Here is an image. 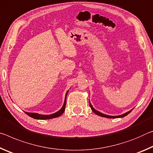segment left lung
<instances>
[{
	"instance_id": "obj_1",
	"label": "left lung",
	"mask_w": 153,
	"mask_h": 153,
	"mask_svg": "<svg viewBox=\"0 0 153 153\" xmlns=\"http://www.w3.org/2000/svg\"><path fill=\"white\" fill-rule=\"evenodd\" d=\"M89 105H90V107H91V108L92 111H93L94 112H95V113H96V114L99 115V116H100V117H106V118H111V119H115V118H120V117H126V115L128 114L129 113H130V112H131V111H132V110H131V111L127 112H126V113H125L123 114H121V115H119V116H109V115H106V114H102V113H101V112H100L99 111H96V110H95L94 108H93V106H92V105L91 104V103H90V102H89Z\"/></svg>"
}]
</instances>
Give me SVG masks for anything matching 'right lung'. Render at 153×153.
Returning <instances> with one entry per match:
<instances>
[{
	"mask_svg": "<svg viewBox=\"0 0 153 153\" xmlns=\"http://www.w3.org/2000/svg\"><path fill=\"white\" fill-rule=\"evenodd\" d=\"M68 91L66 94V97H65V100H64V103L63 106L61 109L59 110V111H57V112L54 114H49V115H43V114H37V113H31V112H25L28 115L29 117H32V118H34V119H53V118H56V117H59L60 115H62L63 114V112L65 111V107H66V96H67V94H68Z\"/></svg>",
	"mask_w": 153,
	"mask_h": 153,
	"instance_id": "right-lung-1",
	"label": "right lung"
}]
</instances>
